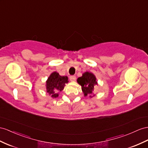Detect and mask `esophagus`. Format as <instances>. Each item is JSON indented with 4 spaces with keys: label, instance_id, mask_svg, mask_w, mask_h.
I'll return each instance as SVG.
<instances>
[{
    "label": "esophagus",
    "instance_id": "34e87169",
    "mask_svg": "<svg viewBox=\"0 0 148 148\" xmlns=\"http://www.w3.org/2000/svg\"><path fill=\"white\" fill-rule=\"evenodd\" d=\"M76 79V77L75 75H71L70 76V81H74Z\"/></svg>",
    "mask_w": 148,
    "mask_h": 148
}]
</instances>
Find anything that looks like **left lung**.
<instances>
[{
  "mask_svg": "<svg viewBox=\"0 0 148 148\" xmlns=\"http://www.w3.org/2000/svg\"><path fill=\"white\" fill-rule=\"evenodd\" d=\"M77 82L82 86V90L84 96L92 93L94 87L97 84L96 78L93 74L86 72L82 74V76L77 79ZM91 97V96H90Z\"/></svg>",
  "mask_w": 148,
  "mask_h": 148,
  "instance_id": "left-lung-1",
  "label": "left lung"
}]
</instances>
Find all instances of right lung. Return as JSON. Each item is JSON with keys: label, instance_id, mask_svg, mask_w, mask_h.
Returning <instances> with one entry per match:
<instances>
[{"label": "right lung", "instance_id": "add662e5", "mask_svg": "<svg viewBox=\"0 0 148 148\" xmlns=\"http://www.w3.org/2000/svg\"><path fill=\"white\" fill-rule=\"evenodd\" d=\"M67 82L68 77L67 76H60L59 73L54 72L46 81L47 92L52 97H58L59 94L57 92L62 90L65 84Z\"/></svg>", "mask_w": 148, "mask_h": 148}]
</instances>
